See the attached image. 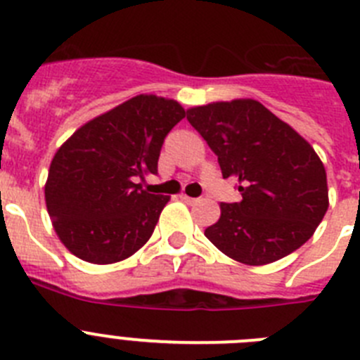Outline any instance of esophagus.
I'll return each mask as SVG.
<instances>
[{
    "mask_svg": "<svg viewBox=\"0 0 360 360\" xmlns=\"http://www.w3.org/2000/svg\"><path fill=\"white\" fill-rule=\"evenodd\" d=\"M180 198H182L186 203H196V202H198V198H191V196L184 195V193H182V195H180Z\"/></svg>",
    "mask_w": 360,
    "mask_h": 360,
    "instance_id": "esophagus-1",
    "label": "esophagus"
}]
</instances>
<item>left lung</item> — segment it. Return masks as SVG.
<instances>
[{
  "label": "left lung",
  "mask_w": 360,
  "mask_h": 360,
  "mask_svg": "<svg viewBox=\"0 0 360 360\" xmlns=\"http://www.w3.org/2000/svg\"><path fill=\"white\" fill-rule=\"evenodd\" d=\"M187 120L241 193L205 229L216 249L245 265H266L307 243L326 214L328 186L303 136L252 98L191 108Z\"/></svg>",
  "instance_id": "8db88e82"
}]
</instances>
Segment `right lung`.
I'll return each mask as SVG.
<instances>
[{"mask_svg":"<svg viewBox=\"0 0 360 360\" xmlns=\"http://www.w3.org/2000/svg\"><path fill=\"white\" fill-rule=\"evenodd\" d=\"M184 117L173 98L136 95L86 122L57 149L44 200L73 256L110 265L144 247L169 196L151 195L136 182L157 174L164 139Z\"/></svg>","mask_w":360,"mask_h":360,"instance_id":"1","label":"right lung"}]
</instances>
